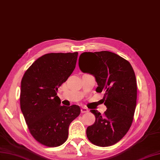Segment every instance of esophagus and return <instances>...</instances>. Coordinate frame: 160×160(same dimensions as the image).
Returning a JSON list of instances; mask_svg holds the SVG:
<instances>
[{
  "mask_svg": "<svg viewBox=\"0 0 160 160\" xmlns=\"http://www.w3.org/2000/svg\"><path fill=\"white\" fill-rule=\"evenodd\" d=\"M88 112V109L86 107H82L81 108V112L82 113H85V112Z\"/></svg>",
  "mask_w": 160,
  "mask_h": 160,
  "instance_id": "34e87169",
  "label": "esophagus"
}]
</instances>
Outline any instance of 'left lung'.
<instances>
[{"instance_id": "obj_1", "label": "left lung", "mask_w": 160, "mask_h": 160, "mask_svg": "<svg viewBox=\"0 0 160 160\" xmlns=\"http://www.w3.org/2000/svg\"><path fill=\"white\" fill-rule=\"evenodd\" d=\"M81 71L95 77L97 92H104L107 111L101 115L91 110L96 120L86 129L88 140L95 145L117 143L128 132L133 120L137 102V81L131 63L108 51L84 52L79 58Z\"/></svg>"}]
</instances>
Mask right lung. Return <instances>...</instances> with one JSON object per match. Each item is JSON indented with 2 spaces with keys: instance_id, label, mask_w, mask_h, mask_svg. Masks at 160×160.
<instances>
[{
  "instance_id": "1",
  "label": "right lung",
  "mask_w": 160,
  "mask_h": 160,
  "mask_svg": "<svg viewBox=\"0 0 160 160\" xmlns=\"http://www.w3.org/2000/svg\"><path fill=\"white\" fill-rule=\"evenodd\" d=\"M78 52L45 54L27 70L21 85L20 104L31 135L50 148L62 145L68 128L80 115L79 106H61L58 88L74 71Z\"/></svg>"
}]
</instances>
